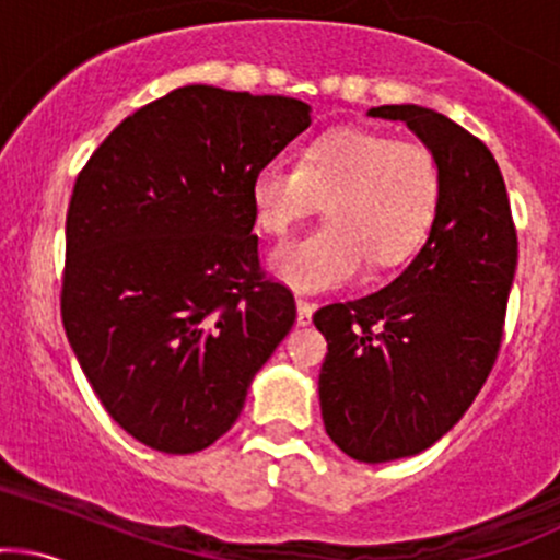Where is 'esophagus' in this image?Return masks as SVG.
Here are the masks:
<instances>
[{"label": "esophagus", "instance_id": "obj_1", "mask_svg": "<svg viewBox=\"0 0 560 560\" xmlns=\"http://www.w3.org/2000/svg\"><path fill=\"white\" fill-rule=\"evenodd\" d=\"M313 311H316V303H313V300L298 298V324L300 327H308Z\"/></svg>", "mask_w": 560, "mask_h": 560}]
</instances>
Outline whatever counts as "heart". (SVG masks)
I'll use <instances>...</instances> for the list:
<instances>
[{
	"label": "heart",
	"mask_w": 560,
	"mask_h": 560,
	"mask_svg": "<svg viewBox=\"0 0 560 560\" xmlns=\"http://www.w3.org/2000/svg\"><path fill=\"white\" fill-rule=\"evenodd\" d=\"M441 164L425 143L372 127H335L303 145L298 167L268 162L252 177L255 223L287 238L327 201V225L270 257L300 292L348 284L372 268L401 266L425 242L441 205Z\"/></svg>",
	"instance_id": "b5f03b06"
}]
</instances>
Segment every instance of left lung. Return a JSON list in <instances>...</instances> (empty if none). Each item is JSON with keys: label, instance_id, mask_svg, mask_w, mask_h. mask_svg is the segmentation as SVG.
<instances>
[{"label": "left lung", "instance_id": "1", "mask_svg": "<svg viewBox=\"0 0 560 560\" xmlns=\"http://www.w3.org/2000/svg\"><path fill=\"white\" fill-rule=\"evenodd\" d=\"M370 116L407 121L444 180L415 260L380 292L313 316L327 337L318 401L329 439L359 463H390L433 446L487 383L518 236L502 172L476 135L420 106H380Z\"/></svg>", "mask_w": 560, "mask_h": 560}]
</instances>
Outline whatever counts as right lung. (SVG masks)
<instances>
[{"label": "right lung", "mask_w": 560, "mask_h": 560, "mask_svg": "<svg viewBox=\"0 0 560 560\" xmlns=\"http://www.w3.org/2000/svg\"><path fill=\"white\" fill-rule=\"evenodd\" d=\"M311 106L188 84L127 116L73 183L60 316L106 411L164 454L214 444L292 329L257 255L252 177Z\"/></svg>", "instance_id": "add662e5"}]
</instances>
